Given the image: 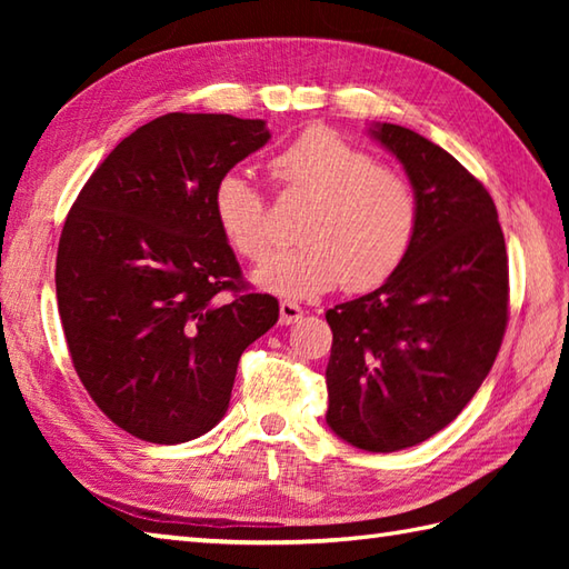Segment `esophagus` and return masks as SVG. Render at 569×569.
Instances as JSON below:
<instances>
[{
	"label": "esophagus",
	"instance_id": "34e87169",
	"mask_svg": "<svg viewBox=\"0 0 569 569\" xmlns=\"http://www.w3.org/2000/svg\"><path fill=\"white\" fill-rule=\"evenodd\" d=\"M278 312H281V325H293L303 318V308H300L298 303H291V300H281Z\"/></svg>",
	"mask_w": 569,
	"mask_h": 569
}]
</instances>
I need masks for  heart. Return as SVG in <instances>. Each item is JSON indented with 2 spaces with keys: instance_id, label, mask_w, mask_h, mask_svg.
<instances>
[{
  "instance_id": "obj_1",
  "label": "heart",
  "mask_w": 569,
  "mask_h": 569,
  "mask_svg": "<svg viewBox=\"0 0 569 569\" xmlns=\"http://www.w3.org/2000/svg\"><path fill=\"white\" fill-rule=\"evenodd\" d=\"M283 192L308 202L296 229L300 244L278 251L253 271L261 291L281 298H318L345 283L371 291L401 269L413 249L420 202L413 183L379 166L328 127H310L271 159ZM212 214L241 259L269 251V208L241 171H227L212 188Z\"/></svg>"
}]
</instances>
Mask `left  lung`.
Returning <instances> with one entry per match:
<instances>
[{"label":"left lung","mask_w":569,"mask_h":569,"mask_svg":"<svg viewBox=\"0 0 569 569\" xmlns=\"http://www.w3.org/2000/svg\"><path fill=\"white\" fill-rule=\"evenodd\" d=\"M369 134L403 163L420 202L413 249L377 291L325 312L328 426L367 452L432 438L462 413L509 322V257L487 188L398 124Z\"/></svg>","instance_id":"obj_1"}]
</instances>
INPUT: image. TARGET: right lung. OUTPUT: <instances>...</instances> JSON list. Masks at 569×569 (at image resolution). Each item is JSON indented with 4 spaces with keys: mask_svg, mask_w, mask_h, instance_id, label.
<instances>
[{
    "mask_svg": "<svg viewBox=\"0 0 569 569\" xmlns=\"http://www.w3.org/2000/svg\"><path fill=\"white\" fill-rule=\"evenodd\" d=\"M269 139L263 119L163 114L117 143L66 217L56 293L72 367L139 440L212 430L241 352L278 320L212 214L217 178Z\"/></svg>",
    "mask_w": 569,
    "mask_h": 569,
    "instance_id": "obj_1",
    "label": "right lung"
}]
</instances>
